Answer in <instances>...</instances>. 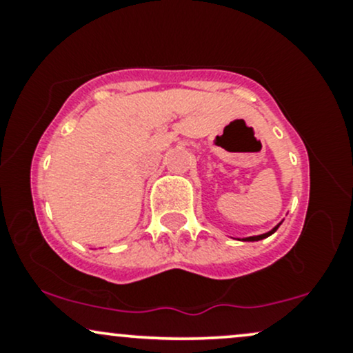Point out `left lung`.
I'll return each instance as SVG.
<instances>
[{"label":"left lung","instance_id":"left-lung-1","mask_svg":"<svg viewBox=\"0 0 353 353\" xmlns=\"http://www.w3.org/2000/svg\"><path fill=\"white\" fill-rule=\"evenodd\" d=\"M281 225V224H279ZM279 225H275V228L272 229V230H269V232H265V234H261V236H252V237H245L244 241H250V242H254V241H262V239H265V237H269V236H272V234L275 232V230L279 229Z\"/></svg>","mask_w":353,"mask_h":353}]
</instances>
